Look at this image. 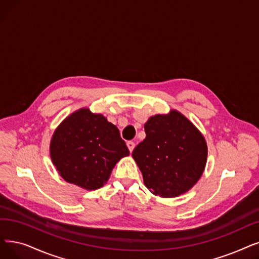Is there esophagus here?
<instances>
[{
	"label": "esophagus",
	"mask_w": 259,
	"mask_h": 259,
	"mask_svg": "<svg viewBox=\"0 0 259 259\" xmlns=\"http://www.w3.org/2000/svg\"><path fill=\"white\" fill-rule=\"evenodd\" d=\"M127 146H128L130 152H132L134 147H136V144H134V142H132V141H129V142H127Z\"/></svg>",
	"instance_id": "esophagus-1"
}]
</instances>
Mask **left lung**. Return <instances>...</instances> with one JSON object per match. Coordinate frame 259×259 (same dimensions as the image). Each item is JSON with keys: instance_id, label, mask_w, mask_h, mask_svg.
I'll return each instance as SVG.
<instances>
[{"instance_id": "obj_1", "label": "left lung", "mask_w": 259, "mask_h": 259, "mask_svg": "<svg viewBox=\"0 0 259 259\" xmlns=\"http://www.w3.org/2000/svg\"><path fill=\"white\" fill-rule=\"evenodd\" d=\"M146 139L132 152L151 193L164 198L182 195L204 170L207 147L203 136L185 116L172 110L145 123Z\"/></svg>"}]
</instances>
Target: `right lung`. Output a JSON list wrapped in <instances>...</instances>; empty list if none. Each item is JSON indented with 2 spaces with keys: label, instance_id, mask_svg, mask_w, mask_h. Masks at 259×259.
Here are the masks:
<instances>
[{
  "label": "right lung",
  "instance_id": "1",
  "mask_svg": "<svg viewBox=\"0 0 259 259\" xmlns=\"http://www.w3.org/2000/svg\"><path fill=\"white\" fill-rule=\"evenodd\" d=\"M127 155L129 149L116 126L88 109L66 117L51 142L52 161L60 176L90 190L102 187L115 164Z\"/></svg>",
  "mask_w": 259,
  "mask_h": 259
}]
</instances>
